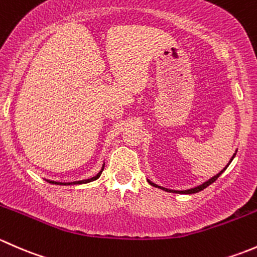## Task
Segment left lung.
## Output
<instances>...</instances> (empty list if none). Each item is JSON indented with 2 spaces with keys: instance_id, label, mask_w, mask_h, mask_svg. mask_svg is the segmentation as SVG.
<instances>
[{
  "instance_id": "8db88e82",
  "label": "left lung",
  "mask_w": 257,
  "mask_h": 257,
  "mask_svg": "<svg viewBox=\"0 0 257 257\" xmlns=\"http://www.w3.org/2000/svg\"><path fill=\"white\" fill-rule=\"evenodd\" d=\"M235 155H236V153H234V156H232L231 157V160H230V162H231L232 161V158L235 157ZM230 162H229V165H230ZM227 165V166H229ZM227 166L224 169H221L220 172H219L218 174H216V176H214V177H211L210 179H209V181H207V182H204V183L203 184H200V186H198V187H195V188H192V189H187V190H172V189H167V188H163V187H160V186H157V184H155V183H152V182H150L148 181V183L150 184H152L153 187H158V188H161V189H163V190H167V192H174V193H183V194H193V193H198V192H200V190H203V189H205V188H207L208 186H210L211 183H214V182L216 181V179L219 178V176H220L221 173H223L224 171H225V169L227 168Z\"/></svg>"
}]
</instances>
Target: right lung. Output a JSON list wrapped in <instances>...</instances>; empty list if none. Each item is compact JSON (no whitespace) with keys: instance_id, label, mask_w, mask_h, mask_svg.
Segmentation results:
<instances>
[{"instance_id":"1","label":"right lung","mask_w":257,"mask_h":257,"mask_svg":"<svg viewBox=\"0 0 257 257\" xmlns=\"http://www.w3.org/2000/svg\"><path fill=\"white\" fill-rule=\"evenodd\" d=\"M102 169H104V168H102ZM102 169H101V171H100L99 173H97L96 176H95V177H92V178H90V179H84V181L71 182V183H62V182H54V181H48V182H49V183H52V184H59V186H70V184H83V183H89V182L95 181V179H97V178H99L100 176H101Z\"/></svg>"}]
</instances>
